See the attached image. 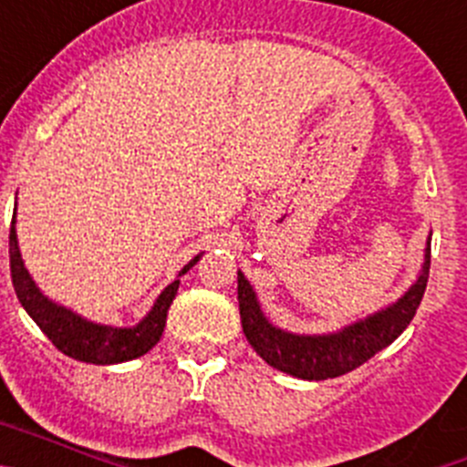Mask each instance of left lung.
<instances>
[{"label": "left lung", "mask_w": 467, "mask_h": 467, "mask_svg": "<svg viewBox=\"0 0 467 467\" xmlns=\"http://www.w3.org/2000/svg\"><path fill=\"white\" fill-rule=\"evenodd\" d=\"M431 271V238L426 247L423 271L395 304L381 308L365 320L348 325L334 334H292L266 320L253 285L238 271V306L247 341L262 360L285 374L306 381H325L353 372L356 367L374 358L388 344H393L416 316Z\"/></svg>", "instance_id": "obj_1"}]
</instances>
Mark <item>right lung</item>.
<instances>
[{"label":"right lung","instance_id":"right-lung-1","mask_svg":"<svg viewBox=\"0 0 467 467\" xmlns=\"http://www.w3.org/2000/svg\"><path fill=\"white\" fill-rule=\"evenodd\" d=\"M8 257H11V280H14L16 295L27 316L39 325L41 332L47 334L60 353L79 362H90V365H117V362L135 360L154 348L166 327L168 308L180 287V278L172 280L159 295L154 308L135 327H109V325L90 323L86 317L77 316L69 308L41 295L20 257L18 236H16V213L11 220V234H8ZM198 259L201 254H196L180 271V275L187 274Z\"/></svg>","mask_w":467,"mask_h":467}]
</instances>
